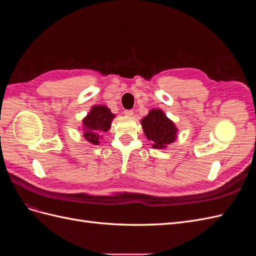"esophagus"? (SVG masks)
<instances>
[{"instance_id":"obj_1","label":"esophagus","mask_w":256,"mask_h":256,"mask_svg":"<svg viewBox=\"0 0 256 256\" xmlns=\"http://www.w3.org/2000/svg\"><path fill=\"white\" fill-rule=\"evenodd\" d=\"M124 114L128 116V118H130V116L134 115V111L132 110H125V111H124Z\"/></svg>"}]
</instances>
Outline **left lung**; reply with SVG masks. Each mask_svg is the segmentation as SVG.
<instances>
[{
  "instance_id": "8db88e82",
  "label": "left lung",
  "mask_w": 256,
  "mask_h": 256,
  "mask_svg": "<svg viewBox=\"0 0 256 256\" xmlns=\"http://www.w3.org/2000/svg\"><path fill=\"white\" fill-rule=\"evenodd\" d=\"M141 125L146 138L152 142L154 148L164 150L177 138L178 129L175 124L160 109H152L141 120Z\"/></svg>"
}]
</instances>
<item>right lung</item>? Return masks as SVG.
I'll list each match as a JSON object with an SVG mask.
<instances>
[{
	"mask_svg": "<svg viewBox=\"0 0 256 256\" xmlns=\"http://www.w3.org/2000/svg\"><path fill=\"white\" fill-rule=\"evenodd\" d=\"M115 114L106 106L98 104L92 106L90 111L82 120L83 138L88 142L98 145L104 132L111 128V124Z\"/></svg>",
	"mask_w": 256,
	"mask_h": 256,
	"instance_id": "1",
	"label": "right lung"
}]
</instances>
